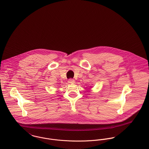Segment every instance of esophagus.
I'll return each instance as SVG.
<instances>
[{"label": "esophagus", "mask_w": 149, "mask_h": 149, "mask_svg": "<svg viewBox=\"0 0 149 149\" xmlns=\"http://www.w3.org/2000/svg\"><path fill=\"white\" fill-rule=\"evenodd\" d=\"M74 80H73L72 79H70L68 80V83L71 84V83H74Z\"/></svg>", "instance_id": "1"}]
</instances>
